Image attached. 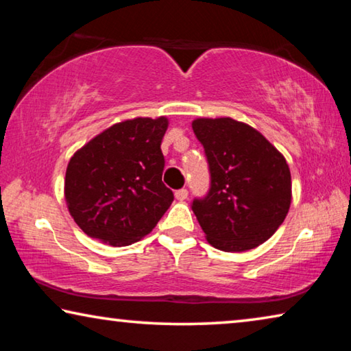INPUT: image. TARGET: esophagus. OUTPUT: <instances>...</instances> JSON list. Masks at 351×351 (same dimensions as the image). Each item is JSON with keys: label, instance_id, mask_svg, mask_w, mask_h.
<instances>
[{"label": "esophagus", "instance_id": "1", "mask_svg": "<svg viewBox=\"0 0 351 351\" xmlns=\"http://www.w3.org/2000/svg\"><path fill=\"white\" fill-rule=\"evenodd\" d=\"M187 197H189L187 189H180V190H176V192H175V198H176L178 201L187 199Z\"/></svg>", "mask_w": 351, "mask_h": 351}]
</instances>
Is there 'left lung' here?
<instances>
[{
  "label": "left lung",
  "instance_id": "left-lung-1",
  "mask_svg": "<svg viewBox=\"0 0 351 351\" xmlns=\"http://www.w3.org/2000/svg\"><path fill=\"white\" fill-rule=\"evenodd\" d=\"M192 128L210 173L209 192L192 203L207 241L226 252L257 247L289 210L291 173L283 154L257 130L230 117H201Z\"/></svg>",
  "mask_w": 351,
  "mask_h": 351
}]
</instances>
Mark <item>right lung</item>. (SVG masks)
I'll return each mask as SVG.
<instances>
[{
    "label": "right lung",
    "mask_w": 351,
    "mask_h": 351,
    "mask_svg": "<svg viewBox=\"0 0 351 351\" xmlns=\"http://www.w3.org/2000/svg\"><path fill=\"white\" fill-rule=\"evenodd\" d=\"M165 117L119 122L74 153L64 178L71 217L91 239L128 246L150 234L173 201L162 182Z\"/></svg>",
    "instance_id": "obj_1"
}]
</instances>
